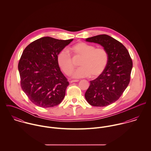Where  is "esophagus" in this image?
Masks as SVG:
<instances>
[{
    "label": "esophagus",
    "instance_id": "34e87169",
    "mask_svg": "<svg viewBox=\"0 0 151 151\" xmlns=\"http://www.w3.org/2000/svg\"><path fill=\"white\" fill-rule=\"evenodd\" d=\"M78 81H79V80H71V81H70V83H73L78 82Z\"/></svg>",
    "mask_w": 151,
    "mask_h": 151
}]
</instances>
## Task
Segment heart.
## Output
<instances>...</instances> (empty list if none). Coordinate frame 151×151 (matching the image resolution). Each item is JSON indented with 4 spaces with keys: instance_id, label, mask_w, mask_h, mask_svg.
<instances>
[{
    "instance_id": "obj_1",
    "label": "heart",
    "mask_w": 151,
    "mask_h": 151,
    "mask_svg": "<svg viewBox=\"0 0 151 151\" xmlns=\"http://www.w3.org/2000/svg\"><path fill=\"white\" fill-rule=\"evenodd\" d=\"M74 54L81 59L80 68L71 73L73 78H79L89 77L94 78L100 76L106 68L109 60L107 50L103 47H97L92 45L81 42L71 48ZM58 65L67 75L70 74L74 66L71 57L66 50H62L57 58Z\"/></svg>"
}]
</instances>
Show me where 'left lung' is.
I'll return each mask as SVG.
<instances>
[{"instance_id":"1","label":"left lung","mask_w":151,"mask_h":151,"mask_svg":"<svg viewBox=\"0 0 151 151\" xmlns=\"http://www.w3.org/2000/svg\"><path fill=\"white\" fill-rule=\"evenodd\" d=\"M86 42L101 45L108 53V65L85 93L92 106L104 107L117 101L129 84L132 62L126 47L119 41L103 34L86 39Z\"/></svg>"}]
</instances>
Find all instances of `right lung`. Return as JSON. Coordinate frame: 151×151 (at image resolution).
<instances>
[{"label":"right lung","instance_id":"1","mask_svg":"<svg viewBox=\"0 0 151 151\" xmlns=\"http://www.w3.org/2000/svg\"><path fill=\"white\" fill-rule=\"evenodd\" d=\"M73 40L45 37L31 42L24 50L18 65L21 87L35 105L51 108L64 99L69 83L60 70L57 58Z\"/></svg>","mask_w":151,"mask_h":151}]
</instances>
